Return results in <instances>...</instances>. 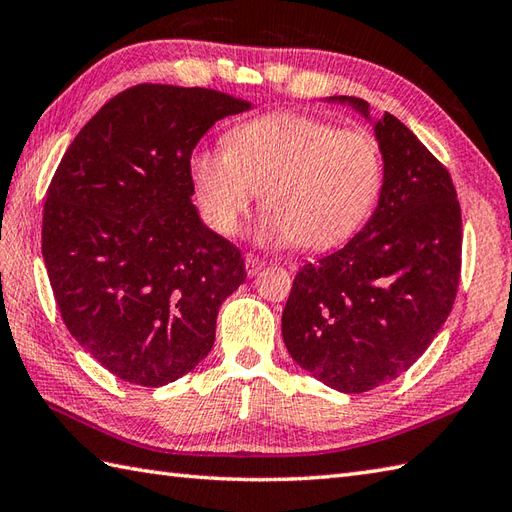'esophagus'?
<instances>
[{"label":"esophagus","instance_id":"34e87169","mask_svg":"<svg viewBox=\"0 0 512 512\" xmlns=\"http://www.w3.org/2000/svg\"><path fill=\"white\" fill-rule=\"evenodd\" d=\"M266 266V261L261 259V257H257V255H246V272H248V277H255V275H259V270Z\"/></svg>","mask_w":512,"mask_h":512}]
</instances>
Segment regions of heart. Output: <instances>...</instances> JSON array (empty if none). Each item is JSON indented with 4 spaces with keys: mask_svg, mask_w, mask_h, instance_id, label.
Returning <instances> with one entry per match:
<instances>
[{
    "mask_svg": "<svg viewBox=\"0 0 512 512\" xmlns=\"http://www.w3.org/2000/svg\"><path fill=\"white\" fill-rule=\"evenodd\" d=\"M189 172L202 216L218 233H235L264 192V240L327 251L371 216L384 185V152L364 128L272 113L233 128L227 148L196 150Z\"/></svg>",
    "mask_w": 512,
    "mask_h": 512,
    "instance_id": "1",
    "label": "heart"
}]
</instances>
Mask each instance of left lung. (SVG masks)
<instances>
[{
	"label": "left lung",
	"instance_id": "1",
	"mask_svg": "<svg viewBox=\"0 0 512 512\" xmlns=\"http://www.w3.org/2000/svg\"><path fill=\"white\" fill-rule=\"evenodd\" d=\"M349 102L368 115L360 98ZM384 185L353 240L296 272L281 318L292 360L340 392H366L417 362L456 301L462 218L445 165L386 113Z\"/></svg>",
	"mask_w": 512,
	"mask_h": 512
}]
</instances>
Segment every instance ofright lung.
Segmentation results:
<instances>
[{"label":"right lung","mask_w":512,"mask_h":512,"mask_svg":"<svg viewBox=\"0 0 512 512\" xmlns=\"http://www.w3.org/2000/svg\"><path fill=\"white\" fill-rule=\"evenodd\" d=\"M233 95L137 85L71 141L43 207V259L69 334L106 371L157 388L194 371L222 301L246 279L240 248L192 205L189 159Z\"/></svg>","instance_id":"right-lung-1"}]
</instances>
